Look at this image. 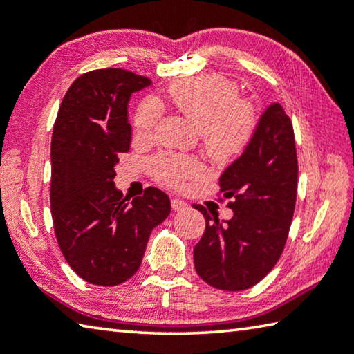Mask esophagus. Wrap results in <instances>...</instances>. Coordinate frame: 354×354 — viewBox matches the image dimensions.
Here are the masks:
<instances>
[{"mask_svg":"<svg viewBox=\"0 0 354 354\" xmlns=\"http://www.w3.org/2000/svg\"><path fill=\"white\" fill-rule=\"evenodd\" d=\"M171 207H173V211H184V209H187L189 205L186 203V201H183L179 198H173L171 200Z\"/></svg>","mask_w":354,"mask_h":354,"instance_id":"esophagus-1","label":"esophagus"}]
</instances>
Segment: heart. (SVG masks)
<instances>
[{
    "mask_svg": "<svg viewBox=\"0 0 354 354\" xmlns=\"http://www.w3.org/2000/svg\"><path fill=\"white\" fill-rule=\"evenodd\" d=\"M239 89L227 77L211 74L176 83L170 100L181 113L201 129V138L212 156L228 159L241 153L257 127V109L249 99L238 97ZM159 99L149 96L138 104L133 126L140 133H151L160 120ZM156 181L168 187H181L198 178L203 164L192 156L160 153L149 160Z\"/></svg>",
    "mask_w": 354,
    "mask_h": 354,
    "instance_id": "1",
    "label": "heart"
}]
</instances>
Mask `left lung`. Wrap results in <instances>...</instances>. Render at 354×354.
Segmentation results:
<instances>
[{
    "label": "left lung",
    "instance_id": "1",
    "mask_svg": "<svg viewBox=\"0 0 354 354\" xmlns=\"http://www.w3.org/2000/svg\"><path fill=\"white\" fill-rule=\"evenodd\" d=\"M218 201L233 217L218 222L214 211L192 205L206 228L194 249L198 276L217 290L254 287L276 266L288 239L298 195L295 131L282 105H269L250 142L218 178Z\"/></svg>",
    "mask_w": 354,
    "mask_h": 354
}]
</instances>
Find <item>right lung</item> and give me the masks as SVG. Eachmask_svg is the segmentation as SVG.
Returning a JSON list of instances; mask_svg holds the SVG:
<instances>
[{"instance_id": "obj_1", "label": "right lung", "mask_w": 354, "mask_h": 354, "mask_svg": "<svg viewBox=\"0 0 354 354\" xmlns=\"http://www.w3.org/2000/svg\"><path fill=\"white\" fill-rule=\"evenodd\" d=\"M151 80L109 67L83 74L61 102L52 136L50 206L55 236L78 277L100 287L131 279L170 198L147 187L132 201L115 189L118 156L131 149L127 104Z\"/></svg>"}]
</instances>
